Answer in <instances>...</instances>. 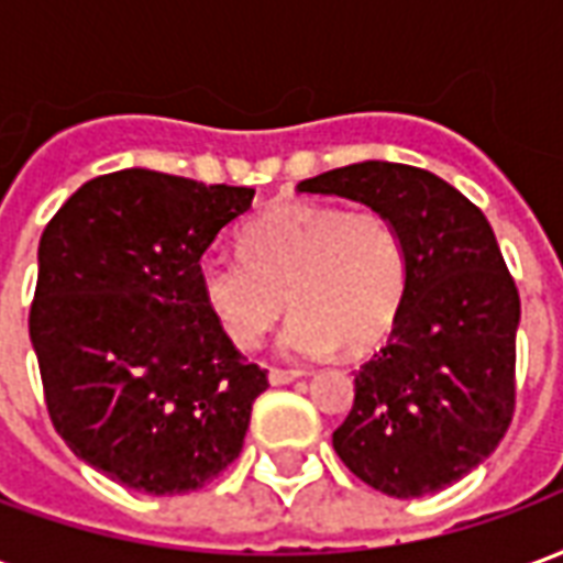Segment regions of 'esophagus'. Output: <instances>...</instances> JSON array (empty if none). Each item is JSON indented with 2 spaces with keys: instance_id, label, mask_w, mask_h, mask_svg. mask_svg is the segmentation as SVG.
Returning <instances> with one entry per match:
<instances>
[{
  "instance_id": "esophagus-1",
  "label": "esophagus",
  "mask_w": 563,
  "mask_h": 563,
  "mask_svg": "<svg viewBox=\"0 0 563 563\" xmlns=\"http://www.w3.org/2000/svg\"><path fill=\"white\" fill-rule=\"evenodd\" d=\"M298 377H301V371H286V367H271L268 371L271 386H286V383H292Z\"/></svg>"
}]
</instances>
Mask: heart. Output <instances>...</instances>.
<instances>
[{"label": "heart", "instance_id": "obj_1", "mask_svg": "<svg viewBox=\"0 0 563 563\" xmlns=\"http://www.w3.org/2000/svg\"><path fill=\"white\" fill-rule=\"evenodd\" d=\"M241 253L198 268L205 305L241 350H256L289 301L286 353L313 358L338 343L365 353L389 334L407 292V241L377 208L280 201L241 229Z\"/></svg>", "mask_w": 563, "mask_h": 563}]
</instances>
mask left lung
Wrapping results in <instances>:
<instances>
[{
    "label": "left lung",
    "instance_id": "8db88e82",
    "mask_svg": "<svg viewBox=\"0 0 563 563\" xmlns=\"http://www.w3.org/2000/svg\"><path fill=\"white\" fill-rule=\"evenodd\" d=\"M383 210L410 274L389 341L355 374L334 431L350 471L391 497H422L483 464L516 413L519 289L483 210L437 174L358 162L298 184Z\"/></svg>",
    "mask_w": 563,
    "mask_h": 563
}]
</instances>
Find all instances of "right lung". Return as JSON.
<instances>
[{
    "label": "right lung",
    "instance_id": "add662e5",
    "mask_svg": "<svg viewBox=\"0 0 563 563\" xmlns=\"http://www.w3.org/2000/svg\"><path fill=\"white\" fill-rule=\"evenodd\" d=\"M253 196L123 168L87 180L44 229L30 338L47 416L132 492H196L244 449L268 371L220 329L198 268Z\"/></svg>",
    "mask_w": 563,
    "mask_h": 563
}]
</instances>
